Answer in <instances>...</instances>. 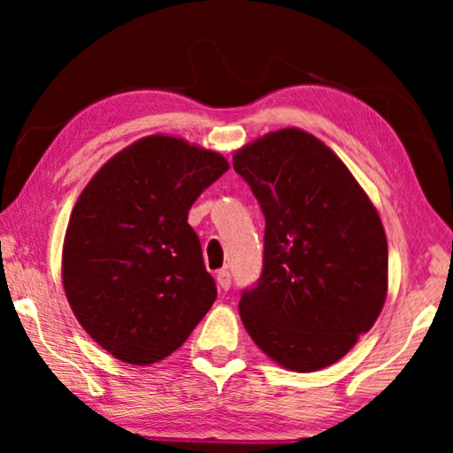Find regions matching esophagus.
Masks as SVG:
<instances>
[{"label":"esophagus","instance_id":"obj_1","mask_svg":"<svg viewBox=\"0 0 453 453\" xmlns=\"http://www.w3.org/2000/svg\"><path fill=\"white\" fill-rule=\"evenodd\" d=\"M216 281H218L219 289L227 291L229 288H232V273H229L227 270H221V272H218V275H216Z\"/></svg>","mask_w":453,"mask_h":453}]
</instances>
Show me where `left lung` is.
<instances>
[{"label": "left lung", "mask_w": 453, "mask_h": 453, "mask_svg": "<svg viewBox=\"0 0 453 453\" xmlns=\"http://www.w3.org/2000/svg\"><path fill=\"white\" fill-rule=\"evenodd\" d=\"M234 170L265 218L262 275L240 300L245 329L288 370L335 364L386 302L388 240L378 211L342 159L302 129L245 145Z\"/></svg>", "instance_id": "left-lung-1"}]
</instances>
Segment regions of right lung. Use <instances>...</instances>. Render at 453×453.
I'll use <instances>...</instances> for the list:
<instances>
[{"label":"right lung","instance_id":"add662e5","mask_svg":"<svg viewBox=\"0 0 453 453\" xmlns=\"http://www.w3.org/2000/svg\"><path fill=\"white\" fill-rule=\"evenodd\" d=\"M227 170L219 153L150 135L81 191L65 232L64 288L81 327L113 357L159 362L216 302L188 211Z\"/></svg>","mask_w":453,"mask_h":453}]
</instances>
